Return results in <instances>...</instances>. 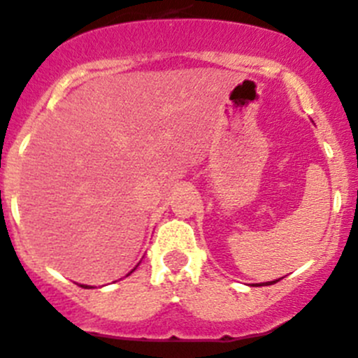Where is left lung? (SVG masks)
Listing matches in <instances>:
<instances>
[{
    "instance_id": "1",
    "label": "left lung",
    "mask_w": 358,
    "mask_h": 358,
    "mask_svg": "<svg viewBox=\"0 0 358 358\" xmlns=\"http://www.w3.org/2000/svg\"><path fill=\"white\" fill-rule=\"evenodd\" d=\"M280 280H281V278H280ZM276 281H278V280H276ZM276 281H268V283H255V285H257V287H268V285L276 283ZM255 285H254V287H255Z\"/></svg>"
}]
</instances>
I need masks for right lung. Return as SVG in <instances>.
Wrapping results in <instances>:
<instances>
[{
  "label": "right lung",
  "mask_w": 358,
  "mask_h": 358,
  "mask_svg": "<svg viewBox=\"0 0 358 358\" xmlns=\"http://www.w3.org/2000/svg\"><path fill=\"white\" fill-rule=\"evenodd\" d=\"M137 266H138V264H137ZM137 266H135V268H134V269H131V271H130V273H134V271H135V269H137ZM130 273H129V274H130ZM129 274H127V276H129ZM80 287H82V288H92V287H89V285H80Z\"/></svg>",
  "instance_id": "obj_1"
}]
</instances>
